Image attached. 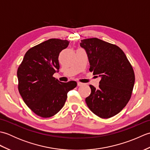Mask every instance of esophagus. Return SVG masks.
Returning <instances> with one entry per match:
<instances>
[{
    "label": "esophagus",
    "mask_w": 150,
    "mask_h": 150,
    "mask_svg": "<svg viewBox=\"0 0 150 150\" xmlns=\"http://www.w3.org/2000/svg\"><path fill=\"white\" fill-rule=\"evenodd\" d=\"M83 84H84L82 83V82H77V85L79 86H81L83 85Z\"/></svg>",
    "instance_id": "obj_1"
}]
</instances>
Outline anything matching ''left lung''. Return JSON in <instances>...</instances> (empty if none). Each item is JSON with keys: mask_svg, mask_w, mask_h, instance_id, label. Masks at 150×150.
<instances>
[{"mask_svg": "<svg viewBox=\"0 0 150 150\" xmlns=\"http://www.w3.org/2000/svg\"><path fill=\"white\" fill-rule=\"evenodd\" d=\"M80 45L86 52L90 71L101 77L98 89L90 85L91 94L86 103L98 117H112L132 97L135 73L131 64L119 47L97 38L82 40Z\"/></svg>", "mask_w": 150, "mask_h": 150, "instance_id": "8db88e82", "label": "left lung"}]
</instances>
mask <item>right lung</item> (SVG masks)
<instances>
[{"mask_svg":"<svg viewBox=\"0 0 150 150\" xmlns=\"http://www.w3.org/2000/svg\"><path fill=\"white\" fill-rule=\"evenodd\" d=\"M67 40L51 39L28 50L17 70L18 89L30 109L43 118L55 115L64 105L75 81L62 82L53 75L60 68L59 53L68 46Z\"/></svg>","mask_w":150,"mask_h":150,"instance_id":"1","label":"right lung"}]
</instances>
